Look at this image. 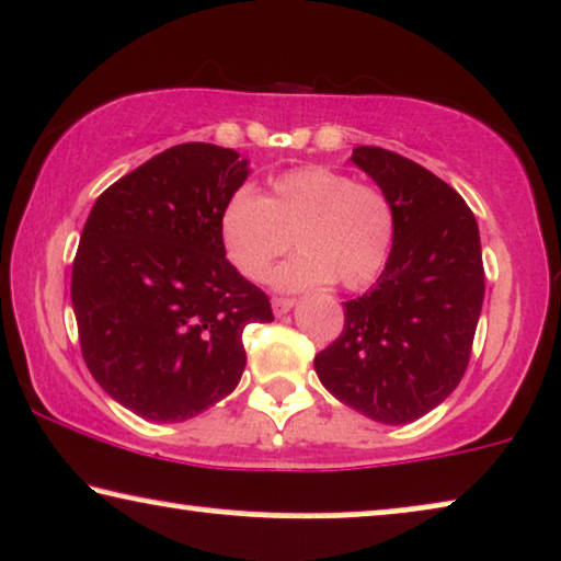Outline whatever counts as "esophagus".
Wrapping results in <instances>:
<instances>
[{
  "label": "esophagus",
  "instance_id": "obj_1",
  "mask_svg": "<svg viewBox=\"0 0 561 561\" xmlns=\"http://www.w3.org/2000/svg\"><path fill=\"white\" fill-rule=\"evenodd\" d=\"M294 298H283V296H275L273 298V311L275 317H283V313H288L290 309H294Z\"/></svg>",
  "mask_w": 561,
  "mask_h": 561
}]
</instances>
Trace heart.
Segmentation results:
<instances>
[{
    "label": "heart",
    "instance_id": "b5f03b06",
    "mask_svg": "<svg viewBox=\"0 0 561 561\" xmlns=\"http://www.w3.org/2000/svg\"><path fill=\"white\" fill-rule=\"evenodd\" d=\"M294 237L301 252L275 271V288L340 280L359 290L378 278L393 250V206L380 188L321 165L280 173L265 198L237 188L221 206V248L248 280H265Z\"/></svg>",
    "mask_w": 561,
    "mask_h": 561
}]
</instances>
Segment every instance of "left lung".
Segmentation results:
<instances>
[{"label": "left lung", "instance_id": "8db88e82", "mask_svg": "<svg viewBox=\"0 0 561 561\" xmlns=\"http://www.w3.org/2000/svg\"><path fill=\"white\" fill-rule=\"evenodd\" d=\"M352 163L396 217L378 283L344 304V329L313 357L329 393L380 424H411L459 386L485 298L478 221L424 165L359 145Z\"/></svg>", "mask_w": 561, "mask_h": 561}]
</instances>
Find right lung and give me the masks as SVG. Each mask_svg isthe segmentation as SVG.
Here are the masks:
<instances>
[{"instance_id":"obj_1","label":"right lung","mask_w":561,"mask_h":561,"mask_svg":"<svg viewBox=\"0 0 561 561\" xmlns=\"http://www.w3.org/2000/svg\"><path fill=\"white\" fill-rule=\"evenodd\" d=\"M240 152L183 142L96 198L71 273L89 373L137 416L175 424L232 393L242 332L273 321L219 240L221 206L248 179Z\"/></svg>"}]
</instances>
